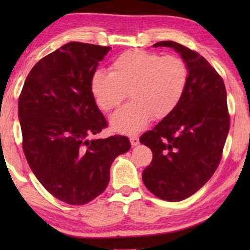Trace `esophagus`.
Here are the masks:
<instances>
[{
	"label": "esophagus",
	"mask_w": 250,
	"mask_h": 250,
	"mask_svg": "<svg viewBox=\"0 0 250 250\" xmlns=\"http://www.w3.org/2000/svg\"><path fill=\"white\" fill-rule=\"evenodd\" d=\"M129 141H131L132 146H136L139 145V138H138V136H131V138H129Z\"/></svg>",
	"instance_id": "1"
}]
</instances>
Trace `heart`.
<instances>
[{"instance_id":"obj_1","label":"heart","mask_w":250,"mask_h":250,"mask_svg":"<svg viewBox=\"0 0 250 250\" xmlns=\"http://www.w3.org/2000/svg\"><path fill=\"white\" fill-rule=\"evenodd\" d=\"M111 73L97 70L92 75L91 92L101 109L110 111L126 98L132 101L112 116L111 128L133 135L150 119H164L182 100L189 81L186 61L176 56L131 50L111 63Z\"/></svg>"}]
</instances>
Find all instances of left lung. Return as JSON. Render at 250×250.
Here are the masks:
<instances>
[{
	"instance_id": "obj_1",
	"label": "left lung",
	"mask_w": 250,
	"mask_h": 250,
	"mask_svg": "<svg viewBox=\"0 0 250 250\" xmlns=\"http://www.w3.org/2000/svg\"><path fill=\"white\" fill-rule=\"evenodd\" d=\"M159 46L180 54L189 68V81L175 110L140 138L152 151L142 180L160 199L181 201L197 192L220 164L230 128L227 90L222 77L199 53L173 41L152 45Z\"/></svg>"
}]
</instances>
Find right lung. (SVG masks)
<instances>
[{"label": "right lung", "mask_w": 250, "mask_h": 250, "mask_svg": "<svg viewBox=\"0 0 250 250\" xmlns=\"http://www.w3.org/2000/svg\"><path fill=\"white\" fill-rule=\"evenodd\" d=\"M110 46L70 42L41 59L18 101L22 149L30 169L57 199L90 203L107 188L126 136L91 139L107 126L90 82Z\"/></svg>", "instance_id": "right-lung-1"}]
</instances>
